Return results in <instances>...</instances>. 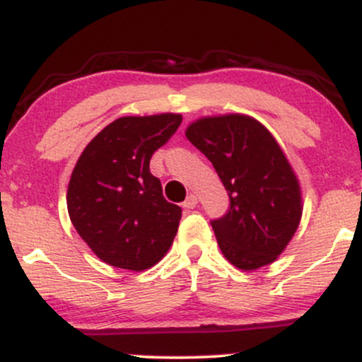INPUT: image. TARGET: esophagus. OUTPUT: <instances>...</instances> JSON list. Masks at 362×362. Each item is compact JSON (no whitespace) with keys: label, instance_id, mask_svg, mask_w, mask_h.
I'll return each mask as SVG.
<instances>
[{"label":"esophagus","instance_id":"obj_1","mask_svg":"<svg viewBox=\"0 0 362 362\" xmlns=\"http://www.w3.org/2000/svg\"><path fill=\"white\" fill-rule=\"evenodd\" d=\"M185 207V209H194L195 206H197V195L195 194H189L187 195V199L184 201V204H182Z\"/></svg>","mask_w":362,"mask_h":362}]
</instances>
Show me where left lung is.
<instances>
[{
    "mask_svg": "<svg viewBox=\"0 0 362 362\" xmlns=\"http://www.w3.org/2000/svg\"><path fill=\"white\" fill-rule=\"evenodd\" d=\"M185 136L213 163L230 195L228 213L211 221L223 255L242 271L272 264L303 213L300 182L277 141L242 114L199 119Z\"/></svg>",
    "mask_w": 362,
    "mask_h": 362,
    "instance_id": "left-lung-1",
    "label": "left lung"
}]
</instances>
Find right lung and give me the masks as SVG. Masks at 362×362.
I'll use <instances>...</instances> for the list:
<instances>
[{
	"mask_svg": "<svg viewBox=\"0 0 362 362\" xmlns=\"http://www.w3.org/2000/svg\"><path fill=\"white\" fill-rule=\"evenodd\" d=\"M180 114L120 117L83 149L69 180L68 213L105 264L144 271L165 257L182 209L163 197L149 160L180 126Z\"/></svg>",
	"mask_w": 362,
	"mask_h": 362,
	"instance_id": "obj_1",
	"label": "right lung"
}]
</instances>
